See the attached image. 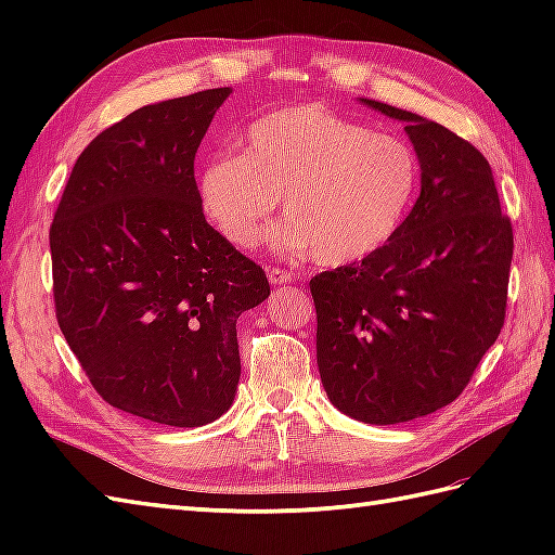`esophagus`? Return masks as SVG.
I'll use <instances>...</instances> for the list:
<instances>
[{
	"label": "esophagus",
	"mask_w": 555,
	"mask_h": 555,
	"mask_svg": "<svg viewBox=\"0 0 555 555\" xmlns=\"http://www.w3.org/2000/svg\"><path fill=\"white\" fill-rule=\"evenodd\" d=\"M293 279H296V274H293V271L281 269V267H269V281H271V286L291 284Z\"/></svg>",
	"instance_id": "esophagus-1"
}]
</instances>
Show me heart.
Returning a JSON list of instances; mask_svg holds the SVG:
<instances>
[{
	"label": "heart",
	"mask_w": 555,
	"mask_h": 555,
	"mask_svg": "<svg viewBox=\"0 0 555 555\" xmlns=\"http://www.w3.org/2000/svg\"><path fill=\"white\" fill-rule=\"evenodd\" d=\"M197 173L205 217L229 243L253 247L284 199L286 219L269 233L274 250H312L344 267L396 238L420 191V157L405 138L324 104H291L259 116Z\"/></svg>",
	"instance_id": "obj_1"
}]
</instances>
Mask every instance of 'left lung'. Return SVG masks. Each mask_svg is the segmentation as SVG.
<instances>
[{"label": "left lung", "instance_id": "obj_1", "mask_svg": "<svg viewBox=\"0 0 555 555\" xmlns=\"http://www.w3.org/2000/svg\"><path fill=\"white\" fill-rule=\"evenodd\" d=\"M360 102L405 124L422 188L391 243L310 281L317 367L344 415L398 424L453 403L499 338L513 227L475 145L420 114Z\"/></svg>", "mask_w": 555, "mask_h": 555}]
</instances>
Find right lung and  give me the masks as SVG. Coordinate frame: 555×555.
Returning <instances> with one entry per match:
<instances>
[{
	"label": "right lung",
	"instance_id": "right-lung-1",
	"mask_svg": "<svg viewBox=\"0 0 555 555\" xmlns=\"http://www.w3.org/2000/svg\"><path fill=\"white\" fill-rule=\"evenodd\" d=\"M231 88L147 104L80 152L50 229L56 322L109 405L169 427L227 412L262 267L207 223L195 152Z\"/></svg>",
	"mask_w": 555,
	"mask_h": 555
}]
</instances>
